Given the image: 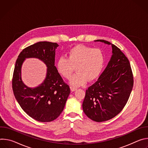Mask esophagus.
I'll use <instances>...</instances> for the list:
<instances>
[{"instance_id": "34e87169", "label": "esophagus", "mask_w": 148, "mask_h": 148, "mask_svg": "<svg viewBox=\"0 0 148 148\" xmlns=\"http://www.w3.org/2000/svg\"><path fill=\"white\" fill-rule=\"evenodd\" d=\"M70 90H71V91L72 92H73V91H76V90H77V88H74V87H70Z\"/></svg>"}]
</instances>
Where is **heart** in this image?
<instances>
[{
	"label": "heart",
	"instance_id": "heart-1",
	"mask_svg": "<svg viewBox=\"0 0 148 148\" xmlns=\"http://www.w3.org/2000/svg\"><path fill=\"white\" fill-rule=\"evenodd\" d=\"M105 61L102 51L83 45H77L70 49L67 58L60 57L56 62L57 72L64 78L69 79L76 67L75 74L70 81L71 86L79 87L88 81L95 79L101 74Z\"/></svg>",
	"mask_w": 148,
	"mask_h": 148
}]
</instances>
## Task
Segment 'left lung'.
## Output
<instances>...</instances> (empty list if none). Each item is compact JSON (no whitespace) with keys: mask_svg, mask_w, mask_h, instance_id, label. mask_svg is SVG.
Returning a JSON list of instances; mask_svg holds the SVG:
<instances>
[{"mask_svg":"<svg viewBox=\"0 0 148 148\" xmlns=\"http://www.w3.org/2000/svg\"><path fill=\"white\" fill-rule=\"evenodd\" d=\"M112 46V56L98 79L86 90L82 103L84 112L95 122H103L117 115L127 102L134 85L130 63L115 45L104 40H97Z\"/></svg>","mask_w":148,"mask_h":148,"instance_id":"1","label":"left lung"}]
</instances>
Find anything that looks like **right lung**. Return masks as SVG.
<instances>
[{
  "label": "right lung",
  "instance_id": "1",
  "mask_svg": "<svg viewBox=\"0 0 148 148\" xmlns=\"http://www.w3.org/2000/svg\"><path fill=\"white\" fill-rule=\"evenodd\" d=\"M56 43L40 41L22 50L14 67L12 88L20 106L30 117L39 122H51L58 118L64 108L70 93L55 66ZM35 58L43 61L48 69L46 78L36 88L26 86L21 79V67L26 58Z\"/></svg>",
  "mask_w": 148,
  "mask_h": 148
}]
</instances>
